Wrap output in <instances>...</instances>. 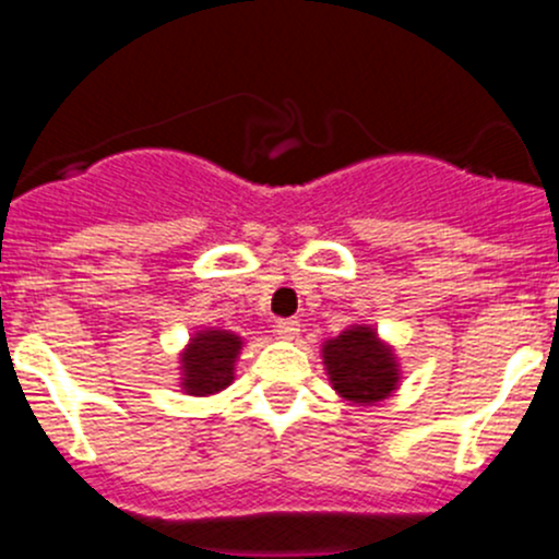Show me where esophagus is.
Wrapping results in <instances>:
<instances>
[{
	"label": "esophagus",
	"instance_id": "esophagus-1",
	"mask_svg": "<svg viewBox=\"0 0 559 559\" xmlns=\"http://www.w3.org/2000/svg\"><path fill=\"white\" fill-rule=\"evenodd\" d=\"M275 332H278L281 337H286V341H292V337L300 335V321H297V319H278V321H275Z\"/></svg>",
	"mask_w": 559,
	"mask_h": 559
}]
</instances>
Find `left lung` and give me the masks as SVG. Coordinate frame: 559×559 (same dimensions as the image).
Wrapping results in <instances>:
<instances>
[{"label":"left lung","mask_w":559,"mask_h":559,"mask_svg":"<svg viewBox=\"0 0 559 559\" xmlns=\"http://www.w3.org/2000/svg\"><path fill=\"white\" fill-rule=\"evenodd\" d=\"M326 373L341 397L370 405L397 389V359L370 326H352L324 343Z\"/></svg>","instance_id":"8db88e82"}]
</instances>
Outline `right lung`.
<instances>
[{"instance_id":"right-lung-1","label":"right lung","mask_w":559,"mask_h":559,"mask_svg":"<svg viewBox=\"0 0 559 559\" xmlns=\"http://www.w3.org/2000/svg\"><path fill=\"white\" fill-rule=\"evenodd\" d=\"M240 346L243 341L227 330L197 332L180 357L186 392L205 397V394H216L233 384Z\"/></svg>"}]
</instances>
